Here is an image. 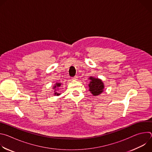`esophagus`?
I'll use <instances>...</instances> for the list:
<instances>
[{
	"label": "esophagus",
	"mask_w": 152,
	"mask_h": 152,
	"mask_svg": "<svg viewBox=\"0 0 152 152\" xmlns=\"http://www.w3.org/2000/svg\"><path fill=\"white\" fill-rule=\"evenodd\" d=\"M72 79H73V80H77V76H75V77H73L72 78Z\"/></svg>",
	"instance_id": "1"
}]
</instances>
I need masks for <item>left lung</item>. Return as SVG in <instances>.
I'll return each mask as SVG.
<instances>
[{"label": "left lung", "mask_w": 152, "mask_h": 152, "mask_svg": "<svg viewBox=\"0 0 152 152\" xmlns=\"http://www.w3.org/2000/svg\"><path fill=\"white\" fill-rule=\"evenodd\" d=\"M88 79L90 80V82L88 83L89 91L93 96H97L102 94L104 88V83L102 79L93 76H90Z\"/></svg>", "instance_id": "left-lung-1"}]
</instances>
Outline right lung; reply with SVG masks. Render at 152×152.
Returning <instances> with one entry per match:
<instances>
[{
  "label": "right lung",
  "mask_w": 152,
  "mask_h": 152,
  "mask_svg": "<svg viewBox=\"0 0 152 152\" xmlns=\"http://www.w3.org/2000/svg\"><path fill=\"white\" fill-rule=\"evenodd\" d=\"M62 85V83H59V82H56L55 85L53 86V94L55 96H59L61 94V93H58L57 90H58L59 89H60L61 88V86Z\"/></svg>",
  "instance_id": "add662e5"
}]
</instances>
